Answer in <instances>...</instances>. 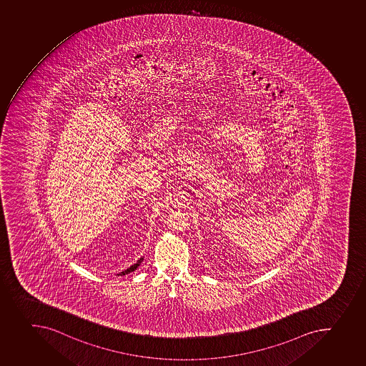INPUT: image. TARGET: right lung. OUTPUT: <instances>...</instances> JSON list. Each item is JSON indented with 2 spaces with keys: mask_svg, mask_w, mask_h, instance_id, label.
Listing matches in <instances>:
<instances>
[{
  "mask_svg": "<svg viewBox=\"0 0 366 366\" xmlns=\"http://www.w3.org/2000/svg\"><path fill=\"white\" fill-rule=\"evenodd\" d=\"M142 259H144V258H140V260H138V263L134 264V265H132L131 267H128L127 270L122 271V272H121V274H120V276H124V274H129V272H133V271L137 270V267H138L139 265H140V263H142Z\"/></svg>",
  "mask_w": 366,
  "mask_h": 366,
  "instance_id": "1",
  "label": "right lung"
}]
</instances>
